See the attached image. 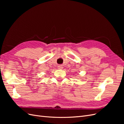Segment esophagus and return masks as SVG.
Returning a JSON list of instances; mask_svg holds the SVG:
<instances>
[{
  "label": "esophagus",
  "mask_w": 124,
  "mask_h": 124,
  "mask_svg": "<svg viewBox=\"0 0 124 124\" xmlns=\"http://www.w3.org/2000/svg\"><path fill=\"white\" fill-rule=\"evenodd\" d=\"M58 68H59V69H62V66L59 65L58 66Z\"/></svg>",
  "instance_id": "34e87169"
}]
</instances>
